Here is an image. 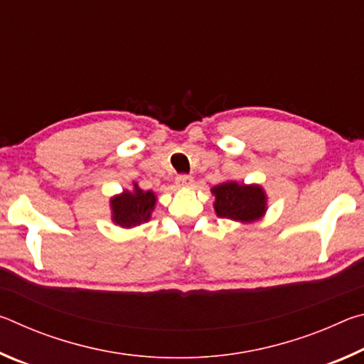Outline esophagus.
<instances>
[{
  "label": "esophagus",
  "instance_id": "obj_1",
  "mask_svg": "<svg viewBox=\"0 0 364 364\" xmlns=\"http://www.w3.org/2000/svg\"><path fill=\"white\" fill-rule=\"evenodd\" d=\"M176 184L180 188H189L193 184V176L191 175H178L176 176Z\"/></svg>",
  "mask_w": 364,
  "mask_h": 364
}]
</instances>
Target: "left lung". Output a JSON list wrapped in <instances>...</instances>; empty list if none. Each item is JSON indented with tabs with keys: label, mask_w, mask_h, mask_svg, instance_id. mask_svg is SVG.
<instances>
[{
	"label": "left lung",
	"mask_w": 364,
	"mask_h": 364,
	"mask_svg": "<svg viewBox=\"0 0 364 364\" xmlns=\"http://www.w3.org/2000/svg\"><path fill=\"white\" fill-rule=\"evenodd\" d=\"M215 194V212L221 218L254 221L264 212V193L260 186H245L234 181L218 184Z\"/></svg>",
	"instance_id": "obj_1"
}]
</instances>
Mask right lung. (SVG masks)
<instances>
[{
  "instance_id": "add662e5",
  "label": "right lung",
  "mask_w": 364,
  "mask_h": 364,
  "mask_svg": "<svg viewBox=\"0 0 364 364\" xmlns=\"http://www.w3.org/2000/svg\"><path fill=\"white\" fill-rule=\"evenodd\" d=\"M110 204H112V220L115 223L123 228H132L151 218L156 196L151 191L144 193L134 184L133 193L125 191L122 196L114 197Z\"/></svg>"
}]
</instances>
